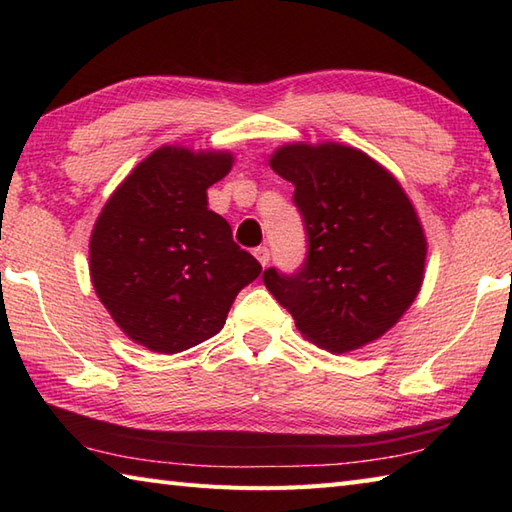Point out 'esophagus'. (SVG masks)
<instances>
[{
	"label": "esophagus",
	"instance_id": "1",
	"mask_svg": "<svg viewBox=\"0 0 512 512\" xmlns=\"http://www.w3.org/2000/svg\"><path fill=\"white\" fill-rule=\"evenodd\" d=\"M253 255L257 257V262L262 264V266H268V262H270V250L266 248V246H257L255 250H253Z\"/></svg>",
	"mask_w": 512,
	"mask_h": 512
}]
</instances>
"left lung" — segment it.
<instances>
[{"mask_svg": "<svg viewBox=\"0 0 512 512\" xmlns=\"http://www.w3.org/2000/svg\"><path fill=\"white\" fill-rule=\"evenodd\" d=\"M295 184L308 233L299 273H264L303 339L332 354L378 341L418 297L427 237L400 182L365 151L341 143H290L270 156Z\"/></svg>", "mask_w": 512, "mask_h": 512, "instance_id": "1", "label": "left lung"}]
</instances>
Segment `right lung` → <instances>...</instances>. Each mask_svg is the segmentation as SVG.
Masks as SVG:
<instances>
[{
  "instance_id": "1",
  "label": "right lung",
  "mask_w": 512,
  "mask_h": 512,
  "mask_svg": "<svg viewBox=\"0 0 512 512\" xmlns=\"http://www.w3.org/2000/svg\"><path fill=\"white\" fill-rule=\"evenodd\" d=\"M233 162L231 151L158 147L96 217V297L118 328L151 352L178 354L211 339L224 328L237 292L262 273L206 200V189Z\"/></svg>"
}]
</instances>
